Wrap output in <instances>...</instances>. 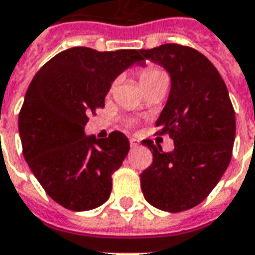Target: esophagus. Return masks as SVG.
<instances>
[{
	"mask_svg": "<svg viewBox=\"0 0 255 255\" xmlns=\"http://www.w3.org/2000/svg\"><path fill=\"white\" fill-rule=\"evenodd\" d=\"M139 144H140V142H139L137 139H134V137H132V139H130V147H132V149L139 147Z\"/></svg>",
	"mask_w": 255,
	"mask_h": 255,
	"instance_id": "obj_1",
	"label": "esophagus"
}]
</instances>
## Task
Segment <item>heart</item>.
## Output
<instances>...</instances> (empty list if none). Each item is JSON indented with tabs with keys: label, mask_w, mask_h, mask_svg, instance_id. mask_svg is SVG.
<instances>
[{
	"label": "heart",
	"mask_w": 255,
	"mask_h": 255,
	"mask_svg": "<svg viewBox=\"0 0 255 255\" xmlns=\"http://www.w3.org/2000/svg\"><path fill=\"white\" fill-rule=\"evenodd\" d=\"M139 81H140V85H142L143 91H147L156 85H160L163 82H167V78L164 72H162L159 68L156 66H146L143 68L139 74ZM113 88H115V84H112V86L109 88V95L113 92Z\"/></svg>",
	"instance_id": "obj_1"
}]
</instances>
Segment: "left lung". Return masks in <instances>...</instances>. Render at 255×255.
Masks as SVG:
<instances>
[{
    "label": "left lung",
    "mask_w": 255,
    "mask_h": 255,
    "mask_svg": "<svg viewBox=\"0 0 255 255\" xmlns=\"http://www.w3.org/2000/svg\"><path fill=\"white\" fill-rule=\"evenodd\" d=\"M143 59L162 65L171 89L156 134H169L173 152L146 139L153 163L140 173L144 199L169 213L204 200L229 167L236 137V113L227 86L210 61L194 48L164 44L140 49Z\"/></svg>",
    "instance_id": "8db88e82"
}]
</instances>
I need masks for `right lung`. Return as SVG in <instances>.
Masks as SVG:
<instances>
[{
  "label": "right lung",
  "instance_id": "right-lung-1",
  "mask_svg": "<svg viewBox=\"0 0 255 255\" xmlns=\"http://www.w3.org/2000/svg\"><path fill=\"white\" fill-rule=\"evenodd\" d=\"M139 61L137 49L75 46L49 59L28 86L18 118L22 153L46 194L68 210H92L111 196L129 140L118 130L88 137L84 128L105 108L113 79Z\"/></svg>",
  "mask_w": 255,
  "mask_h": 255
}]
</instances>
